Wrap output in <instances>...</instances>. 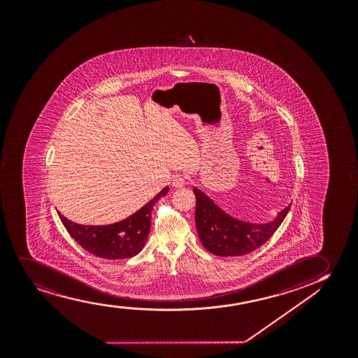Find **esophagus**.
Segmentation results:
<instances>
[{"label": "esophagus", "instance_id": "esophagus-1", "mask_svg": "<svg viewBox=\"0 0 358 358\" xmlns=\"http://www.w3.org/2000/svg\"><path fill=\"white\" fill-rule=\"evenodd\" d=\"M185 180L183 175H175L173 178V187L175 188H182V187H185Z\"/></svg>", "mask_w": 358, "mask_h": 358}]
</instances>
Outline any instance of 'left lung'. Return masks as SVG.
I'll return each mask as SVG.
<instances>
[{
	"label": "left lung",
	"instance_id": "1",
	"mask_svg": "<svg viewBox=\"0 0 358 358\" xmlns=\"http://www.w3.org/2000/svg\"><path fill=\"white\" fill-rule=\"evenodd\" d=\"M193 192L196 198L195 223L199 238L203 248L216 256H243L261 248L278 230L292 205L269 223H248L228 215L198 188Z\"/></svg>",
	"mask_w": 358,
	"mask_h": 358
}]
</instances>
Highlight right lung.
Returning a JSON list of instances; mask_svg holds the SVG:
<instances>
[{"mask_svg":"<svg viewBox=\"0 0 358 358\" xmlns=\"http://www.w3.org/2000/svg\"><path fill=\"white\" fill-rule=\"evenodd\" d=\"M165 187L138 211L123 221L107 225H82L67 220L58 212L62 224L77 243L103 259H124L140 253L146 243L150 230L152 210L160 198L168 194Z\"/></svg>","mask_w":358,"mask_h":358,"instance_id":"1","label":"right lung"}]
</instances>
